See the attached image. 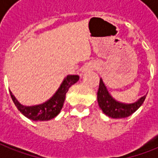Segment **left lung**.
Listing matches in <instances>:
<instances>
[{
	"label": "left lung",
	"instance_id": "left-lung-1",
	"mask_svg": "<svg viewBox=\"0 0 158 158\" xmlns=\"http://www.w3.org/2000/svg\"><path fill=\"white\" fill-rule=\"evenodd\" d=\"M98 103L103 112L112 118H124L131 116L138 110L144 101L146 95L133 104H123L116 101L110 96L102 79L99 80L98 90Z\"/></svg>",
	"mask_w": 158,
	"mask_h": 158
}]
</instances>
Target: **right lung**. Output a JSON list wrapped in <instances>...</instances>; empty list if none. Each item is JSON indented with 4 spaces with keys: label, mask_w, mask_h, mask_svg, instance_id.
Here are the masks:
<instances>
[{
    "label": "right lung",
    "mask_w": 158,
    "mask_h": 158,
    "mask_svg": "<svg viewBox=\"0 0 158 158\" xmlns=\"http://www.w3.org/2000/svg\"><path fill=\"white\" fill-rule=\"evenodd\" d=\"M79 79V75H68L61 84L56 93L49 100L41 105L34 106H24L17 101L15 97L10 92L12 100L15 103L17 109L27 118L34 121H48L55 118L63 107L65 102V94L68 89Z\"/></svg>",
    "instance_id": "add662e5"
}]
</instances>
